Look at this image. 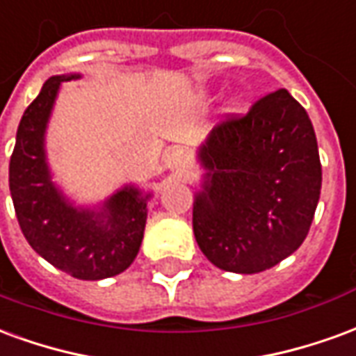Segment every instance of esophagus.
I'll use <instances>...</instances> for the list:
<instances>
[{
	"mask_svg": "<svg viewBox=\"0 0 356 356\" xmlns=\"http://www.w3.org/2000/svg\"><path fill=\"white\" fill-rule=\"evenodd\" d=\"M188 162H191V158H188V152H186L185 148H173V150H170V154H168V165H170L171 170H186Z\"/></svg>",
	"mask_w": 356,
	"mask_h": 356,
	"instance_id": "obj_1",
	"label": "esophagus"
}]
</instances>
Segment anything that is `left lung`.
Instances as JSON below:
<instances>
[{
  "label": "left lung",
  "mask_w": 356,
  "mask_h": 356,
  "mask_svg": "<svg viewBox=\"0 0 356 356\" xmlns=\"http://www.w3.org/2000/svg\"><path fill=\"white\" fill-rule=\"evenodd\" d=\"M200 160L193 229L216 267L254 275L298 250L321 198L322 165L309 114L286 89L213 127Z\"/></svg>",
  "instance_id": "1"
}]
</instances>
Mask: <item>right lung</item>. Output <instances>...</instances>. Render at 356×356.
I'll use <instances>...</instances> for the list:
<instances>
[{
  "mask_svg": "<svg viewBox=\"0 0 356 356\" xmlns=\"http://www.w3.org/2000/svg\"><path fill=\"white\" fill-rule=\"evenodd\" d=\"M74 78L80 76L49 78L24 110L9 162V188L28 244L66 275L101 280L124 273L139 254L150 194L125 186L102 211H91L70 206L51 183L43 133L60 81Z\"/></svg>",
  "mask_w": 356,
  "mask_h": 356,
  "instance_id": "add662e5",
  "label": "right lung"
}]
</instances>
